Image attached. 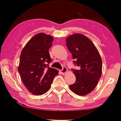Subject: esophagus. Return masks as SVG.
Wrapping results in <instances>:
<instances>
[{
	"instance_id": "obj_1",
	"label": "esophagus",
	"mask_w": 121,
	"mask_h": 121,
	"mask_svg": "<svg viewBox=\"0 0 121 121\" xmlns=\"http://www.w3.org/2000/svg\"><path fill=\"white\" fill-rule=\"evenodd\" d=\"M61 74H64L67 72V69L66 67H63V69L60 70Z\"/></svg>"
}]
</instances>
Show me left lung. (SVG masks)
<instances>
[{
    "label": "left lung",
    "instance_id": "1",
    "mask_svg": "<svg viewBox=\"0 0 121 121\" xmlns=\"http://www.w3.org/2000/svg\"><path fill=\"white\" fill-rule=\"evenodd\" d=\"M65 40L73 62L79 67L73 70L76 80L69 88L77 95H86L94 90L101 77V57L93 43L83 34H74Z\"/></svg>",
    "mask_w": 121,
    "mask_h": 121
}]
</instances>
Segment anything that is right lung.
<instances>
[{
  "mask_svg": "<svg viewBox=\"0 0 121 121\" xmlns=\"http://www.w3.org/2000/svg\"><path fill=\"white\" fill-rule=\"evenodd\" d=\"M54 38L44 33L36 34L22 49L18 70L25 87L32 94L41 95L51 88L58 71L49 67L48 50Z\"/></svg>",
  "mask_w": 121,
  "mask_h": 121,
  "instance_id": "1",
  "label": "right lung"
}]
</instances>
